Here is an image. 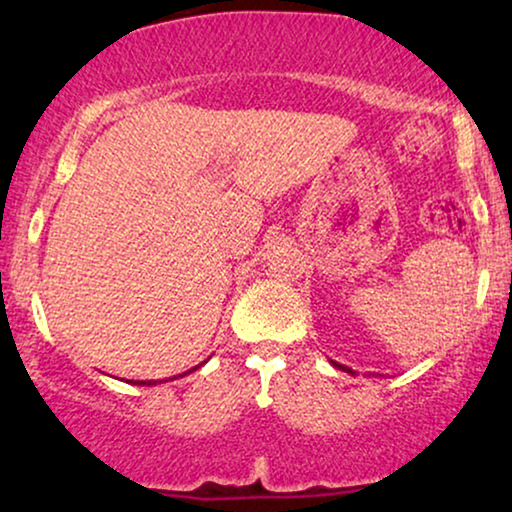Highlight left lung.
I'll return each mask as SVG.
<instances>
[{"label": "left lung", "instance_id": "left-lung-1", "mask_svg": "<svg viewBox=\"0 0 512 512\" xmlns=\"http://www.w3.org/2000/svg\"><path fill=\"white\" fill-rule=\"evenodd\" d=\"M328 361H331V359H328ZM331 366H333V368H338V370H342V373H349V375H356V373H354V370H352V368H349V366H342V363H338V361H331Z\"/></svg>", "mask_w": 512, "mask_h": 512}]
</instances>
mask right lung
<instances>
[{
  "label": "right lung",
  "mask_w": 512,
  "mask_h": 512,
  "mask_svg": "<svg viewBox=\"0 0 512 512\" xmlns=\"http://www.w3.org/2000/svg\"><path fill=\"white\" fill-rule=\"evenodd\" d=\"M202 363H205V361H202ZM202 363H200V366H202ZM200 366H195V368H191V370H198ZM191 370H188V373H191ZM188 373H181L179 377H184V375H188ZM172 380H177V377H172ZM167 382V380H165ZM132 384H139V387H153V384H160L158 380H139V382H132Z\"/></svg>",
  "instance_id": "right-lung-1"
}]
</instances>
